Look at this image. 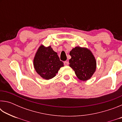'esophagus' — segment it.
<instances>
[{
    "instance_id": "esophagus-1",
    "label": "esophagus",
    "mask_w": 122,
    "mask_h": 122,
    "mask_svg": "<svg viewBox=\"0 0 122 122\" xmlns=\"http://www.w3.org/2000/svg\"><path fill=\"white\" fill-rule=\"evenodd\" d=\"M68 64H69L68 61H66L64 62V65H65V66H68Z\"/></svg>"
}]
</instances>
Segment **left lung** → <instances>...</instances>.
I'll return each mask as SVG.
<instances>
[{"instance_id":"left-lung-1","label":"left lung","mask_w":122,"mask_h":122,"mask_svg":"<svg viewBox=\"0 0 122 122\" xmlns=\"http://www.w3.org/2000/svg\"><path fill=\"white\" fill-rule=\"evenodd\" d=\"M71 58L69 60V66L76 75L81 81L90 78L96 71V61L93 54L86 48L76 47L70 51Z\"/></svg>"}]
</instances>
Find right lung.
<instances>
[{
	"instance_id": "1",
	"label": "right lung",
	"mask_w": 122,
	"mask_h": 122,
	"mask_svg": "<svg viewBox=\"0 0 122 122\" xmlns=\"http://www.w3.org/2000/svg\"><path fill=\"white\" fill-rule=\"evenodd\" d=\"M33 63L37 73L46 80L53 78L63 66V62L60 60L57 53L51 46L45 47L43 45L40 46L36 53Z\"/></svg>"
}]
</instances>
